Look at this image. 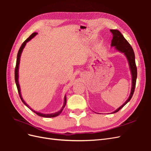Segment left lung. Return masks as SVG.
<instances>
[{
	"instance_id": "8db88e82",
	"label": "left lung",
	"mask_w": 151,
	"mask_h": 151,
	"mask_svg": "<svg viewBox=\"0 0 151 151\" xmlns=\"http://www.w3.org/2000/svg\"><path fill=\"white\" fill-rule=\"evenodd\" d=\"M111 32L113 35V39L111 40V46H115V49L124 53L126 58H127L129 64L130 66V69L131 71V74H132V88H131V92L129 99L127 100L125 103L122 105L119 109H116L115 111L111 114H114L119 111L123 107L127 104L128 102L132 99L133 94L134 93V90L135 88V84H136V80H137V66L135 65V54L134 50L132 49V46H130L129 42L125 40V37L122 35V33L116 29H110Z\"/></svg>"
}]
</instances>
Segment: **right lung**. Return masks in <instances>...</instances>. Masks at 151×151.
Segmentation results:
<instances>
[{
    "label": "right lung",
    "instance_id": "1",
    "mask_svg": "<svg viewBox=\"0 0 151 151\" xmlns=\"http://www.w3.org/2000/svg\"><path fill=\"white\" fill-rule=\"evenodd\" d=\"M37 32H34L32 33V35L29 37L27 40L24 41L22 44V45L21 46V47L19 48V51H18V53H17V61H16V68H15V81H16V86H17V90H18V93H19V96H20V98L22 100V101L24 103V104H25L27 107L29 108L32 111H34L35 114H36L37 115L40 116H43V117H47V118H50V117H55V116H56L58 115H59L61 113V111H63V109L65 108V106L66 105V95L65 96V99H64V104H63V107L61 108V109L58 111V112H56V113H54V114H41V113H40V112H37V111H36L35 110H33L32 109H31L29 106L25 101H24V100L22 99V96H21V90H20V86H19V81H18V77H19V75H18V70H19V62H20V58H21V53L22 52V50L24 49V47H25L26 43L29 41H30L32 38H33L34 37H35L36 35H37Z\"/></svg>",
    "mask_w": 151,
    "mask_h": 151
}]
</instances>
